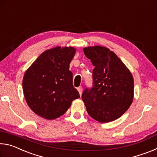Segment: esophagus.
Here are the masks:
<instances>
[{"instance_id":"obj_1","label":"esophagus","mask_w":157,"mask_h":157,"mask_svg":"<svg viewBox=\"0 0 157 157\" xmlns=\"http://www.w3.org/2000/svg\"><path fill=\"white\" fill-rule=\"evenodd\" d=\"M78 92H79V95H82V86H79L78 88Z\"/></svg>"}]
</instances>
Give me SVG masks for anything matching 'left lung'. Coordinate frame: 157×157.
Returning <instances> with one entry per match:
<instances>
[{
	"mask_svg": "<svg viewBox=\"0 0 157 157\" xmlns=\"http://www.w3.org/2000/svg\"><path fill=\"white\" fill-rule=\"evenodd\" d=\"M84 52L95 66L92 88H86L82 94L87 112L100 123L115 121L126 112L132 103V73L107 48L86 47Z\"/></svg>",
	"mask_w": 157,
	"mask_h": 157,
	"instance_id": "8db88e82",
	"label": "left lung"
}]
</instances>
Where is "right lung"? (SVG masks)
<instances>
[{
    "mask_svg": "<svg viewBox=\"0 0 157 157\" xmlns=\"http://www.w3.org/2000/svg\"><path fill=\"white\" fill-rule=\"evenodd\" d=\"M73 47L58 46L44 52L26 71L23 79L26 102L39 116L53 120L62 116L72 101L79 98L69 64Z\"/></svg>",
    "mask_w": 157,
    "mask_h": 157,
    "instance_id": "obj_1",
    "label": "right lung"
}]
</instances>
